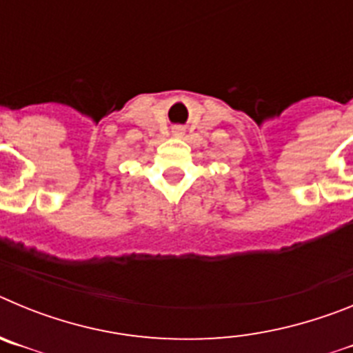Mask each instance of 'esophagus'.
<instances>
[{
  "label": "esophagus",
  "instance_id": "obj_1",
  "mask_svg": "<svg viewBox=\"0 0 353 353\" xmlns=\"http://www.w3.org/2000/svg\"><path fill=\"white\" fill-rule=\"evenodd\" d=\"M180 134H182V129H176V130H174V136H180Z\"/></svg>",
  "mask_w": 353,
  "mask_h": 353
}]
</instances>
